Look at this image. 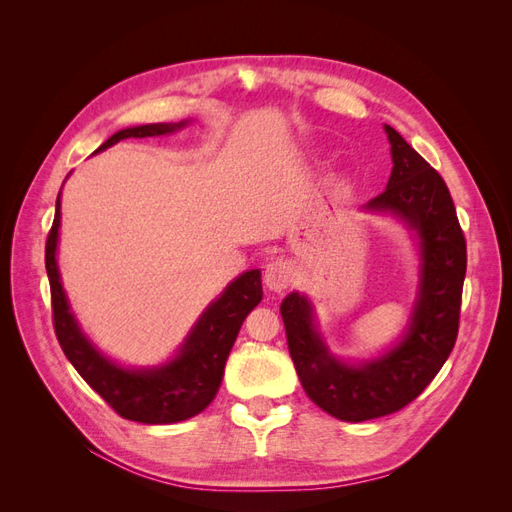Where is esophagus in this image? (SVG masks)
<instances>
[{
	"mask_svg": "<svg viewBox=\"0 0 512 512\" xmlns=\"http://www.w3.org/2000/svg\"><path fill=\"white\" fill-rule=\"evenodd\" d=\"M294 280V269L288 260L275 258L265 267V284L273 292H284Z\"/></svg>",
	"mask_w": 512,
	"mask_h": 512,
	"instance_id": "34e87169",
	"label": "esophagus"
}]
</instances>
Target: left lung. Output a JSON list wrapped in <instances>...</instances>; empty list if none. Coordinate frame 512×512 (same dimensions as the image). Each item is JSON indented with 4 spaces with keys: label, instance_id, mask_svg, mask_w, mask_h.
Returning a JSON list of instances; mask_svg holds the SVG:
<instances>
[{
    "label": "left lung",
    "instance_id": "obj_1",
    "mask_svg": "<svg viewBox=\"0 0 512 512\" xmlns=\"http://www.w3.org/2000/svg\"><path fill=\"white\" fill-rule=\"evenodd\" d=\"M393 170L386 190L371 198L367 211L393 213L418 237L421 282L401 342L376 359L348 365L335 359L314 324V309L303 294L282 301L288 350L307 397L339 421L361 423L406 408L436 378L451 354L466 277V237L451 192L438 170L384 126Z\"/></svg>",
    "mask_w": 512,
    "mask_h": 512
}]
</instances>
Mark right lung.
<instances>
[{"label": "right lung", "instance_id": "right-lung-1", "mask_svg": "<svg viewBox=\"0 0 512 512\" xmlns=\"http://www.w3.org/2000/svg\"><path fill=\"white\" fill-rule=\"evenodd\" d=\"M185 123L188 121L147 123V126L119 130L106 143H102L96 153L123 141V138L170 134L183 128ZM59 196L55 203V220L49 237H46L44 265L51 284L53 327L57 342L68 356V361L91 389L119 416L128 418V421L145 425H168L203 412L220 389L226 359L245 316L262 299L260 271H245L235 282L228 284V288L198 318L173 361L151 369H126L106 359L89 342L70 312L64 286L59 282L55 258L61 220Z\"/></svg>", "mask_w": 512, "mask_h": 512}]
</instances>
